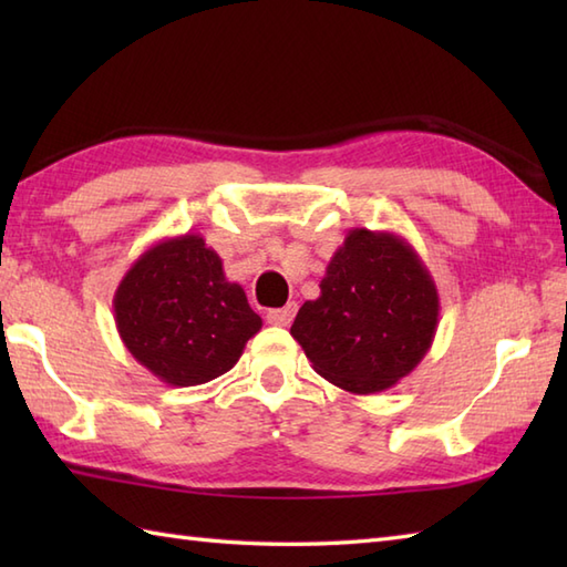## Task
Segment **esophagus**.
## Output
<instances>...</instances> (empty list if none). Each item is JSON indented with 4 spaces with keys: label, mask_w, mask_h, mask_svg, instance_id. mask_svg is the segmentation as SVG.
Wrapping results in <instances>:
<instances>
[{
    "label": "esophagus",
    "mask_w": 567,
    "mask_h": 567,
    "mask_svg": "<svg viewBox=\"0 0 567 567\" xmlns=\"http://www.w3.org/2000/svg\"><path fill=\"white\" fill-rule=\"evenodd\" d=\"M295 311H297V305H287L282 309H270L268 323H272V327H290L295 319Z\"/></svg>",
    "instance_id": "esophagus-1"
}]
</instances>
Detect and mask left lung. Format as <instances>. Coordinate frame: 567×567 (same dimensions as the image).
I'll return each mask as SVG.
<instances>
[{
    "label": "left lung",
    "instance_id": "left-lung-1",
    "mask_svg": "<svg viewBox=\"0 0 567 567\" xmlns=\"http://www.w3.org/2000/svg\"><path fill=\"white\" fill-rule=\"evenodd\" d=\"M319 290L297 311L290 333L311 368L336 388L353 394L390 390L429 353L439 290L402 236L351 228Z\"/></svg>",
    "mask_w": 567,
    "mask_h": 567
}]
</instances>
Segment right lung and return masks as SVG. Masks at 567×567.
I'll return each mask as SVG.
<instances>
[{
  "instance_id": "right-lung-1",
  "label": "right lung",
  "mask_w": 567,
  "mask_h": 567,
  "mask_svg": "<svg viewBox=\"0 0 567 567\" xmlns=\"http://www.w3.org/2000/svg\"><path fill=\"white\" fill-rule=\"evenodd\" d=\"M114 321L128 353L173 388L224 375L262 327L199 234L141 252L114 292Z\"/></svg>"
}]
</instances>
